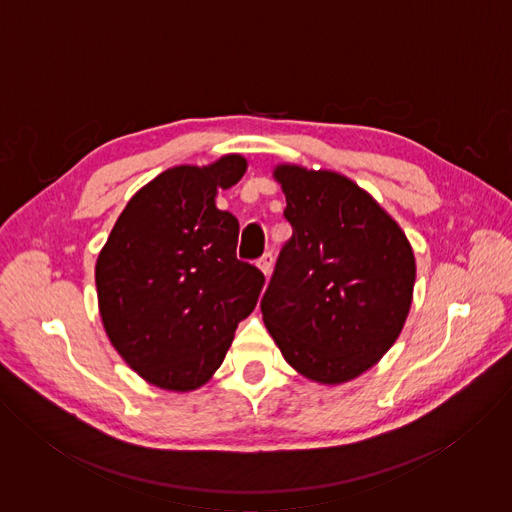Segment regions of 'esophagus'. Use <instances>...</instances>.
I'll return each mask as SVG.
<instances>
[{"label": "esophagus", "mask_w": 512, "mask_h": 512, "mask_svg": "<svg viewBox=\"0 0 512 512\" xmlns=\"http://www.w3.org/2000/svg\"><path fill=\"white\" fill-rule=\"evenodd\" d=\"M257 265H259V269L263 271L265 277H271V271H273V255H271V253H265V255L257 261Z\"/></svg>", "instance_id": "1"}]
</instances>
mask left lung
<instances>
[{
  "instance_id": "obj_1",
  "label": "left lung",
  "mask_w": 512,
  "mask_h": 512,
  "mask_svg": "<svg viewBox=\"0 0 512 512\" xmlns=\"http://www.w3.org/2000/svg\"><path fill=\"white\" fill-rule=\"evenodd\" d=\"M283 245L261 300L263 322L291 369L340 385L377 364L413 300L415 257L393 216L350 178L277 164Z\"/></svg>"
}]
</instances>
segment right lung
I'll list each match as a JSON object with an SVG mask.
<instances>
[{
	"label": "right lung",
	"instance_id": "1",
	"mask_svg": "<svg viewBox=\"0 0 512 512\" xmlns=\"http://www.w3.org/2000/svg\"><path fill=\"white\" fill-rule=\"evenodd\" d=\"M245 172L239 154L162 172L131 196L97 257L103 328L160 389L202 387L257 306L265 275L237 259L239 221L214 202Z\"/></svg>",
	"mask_w": 512,
	"mask_h": 512
}]
</instances>
